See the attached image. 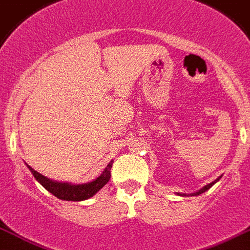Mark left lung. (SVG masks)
Instances as JSON below:
<instances>
[{
    "mask_svg": "<svg viewBox=\"0 0 250 250\" xmlns=\"http://www.w3.org/2000/svg\"><path fill=\"white\" fill-rule=\"evenodd\" d=\"M220 179H221V176L217 177L216 180L212 181V183H209V184H207V185H206V187L201 188V189H199V190H198V191H195V193H190V194H188V195H191V197H195V195L202 194V193H204V191H207L208 189H209V188H212V185L216 184V183H217V181L220 180ZM177 195H181V197H187V194H185V193H183V194H181V193H177Z\"/></svg>",
    "mask_w": 250,
    "mask_h": 250,
    "instance_id": "obj_1",
    "label": "left lung"
}]
</instances>
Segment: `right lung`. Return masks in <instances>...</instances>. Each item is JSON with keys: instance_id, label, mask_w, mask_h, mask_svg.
I'll list each match as a JSON object with an SVG mask.
<instances>
[{"instance_id": "add662e5", "label": "right lung", "mask_w": 250, "mask_h": 250, "mask_svg": "<svg viewBox=\"0 0 250 250\" xmlns=\"http://www.w3.org/2000/svg\"><path fill=\"white\" fill-rule=\"evenodd\" d=\"M112 162L107 165L106 168L102 171V174L98 177H96L94 180L89 181V183H84V184H71V183H65V181H56L52 179L43 176L42 174L37 172L34 168L26 165L33 176L36 177V180L39 184L42 185L44 189L52 193L55 197L62 201H71V202H80L89 199L90 197L96 194L97 191H100L104 185L110 181L111 177V167H112Z\"/></svg>"}]
</instances>
